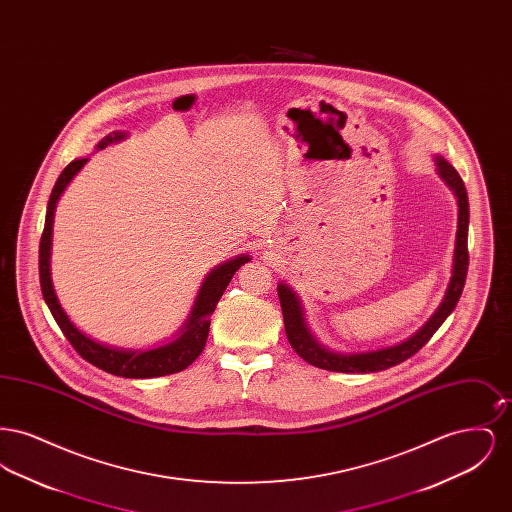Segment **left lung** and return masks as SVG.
<instances>
[{
  "label": "left lung",
  "instance_id": "8db88e82",
  "mask_svg": "<svg viewBox=\"0 0 512 512\" xmlns=\"http://www.w3.org/2000/svg\"><path fill=\"white\" fill-rule=\"evenodd\" d=\"M436 172L439 178L445 182V186L453 192L457 199L459 215H457V234H455V249H453V263H451V278L443 293V299L439 303L434 315L428 318L422 328H418L413 336L407 340L399 341L388 347L368 349V351H338L324 345L313 334L305 309L301 303V297L295 293L290 284L278 282V299L282 307V317L286 326V336L293 347V351L307 361L309 365L332 370V372H380L390 366L399 365L413 357L414 353L424 347L428 340L436 334L439 326L445 322V318L453 313L457 307V301L461 297L466 280V268H468V195L464 188L463 178L455 167L443 159L441 155H434Z\"/></svg>",
  "mask_w": 512,
  "mask_h": 512
}]
</instances>
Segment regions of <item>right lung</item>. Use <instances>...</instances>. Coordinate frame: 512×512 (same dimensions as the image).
<instances>
[{"label":"right lung","mask_w":512,"mask_h":512,"mask_svg":"<svg viewBox=\"0 0 512 512\" xmlns=\"http://www.w3.org/2000/svg\"><path fill=\"white\" fill-rule=\"evenodd\" d=\"M126 138H128V132H119V130L111 132L103 140H99L96 151L109 144H119ZM88 161L90 157H76L71 161L57 178L53 192L49 195L46 224L40 240V286H42L46 305L55 322L59 324V328L63 330V334L67 336V340L73 343L74 349L88 363L98 366L101 370L122 378H157V376L176 374L192 365L201 355L209 336L211 315L215 313L217 303L226 286L230 284L232 276L236 274L238 268L251 261V255L242 253L230 261H224L217 267L211 268V272H207L195 295L190 315L184 320L180 330L174 332L169 340L153 343L147 347H119V345H111L107 341H99L88 336L67 315L63 305L59 303V297L51 282V238H53L55 207L63 192L67 190V186L73 182L74 176L82 171V167Z\"/></svg>","instance_id":"add662e5"}]
</instances>
